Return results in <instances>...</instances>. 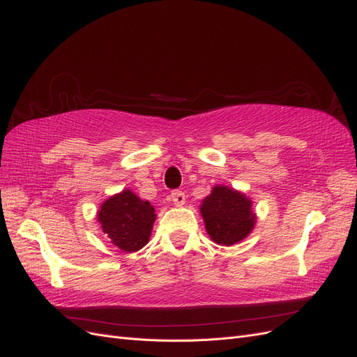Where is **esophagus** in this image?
I'll list each match as a JSON object with an SVG mask.
<instances>
[{
	"mask_svg": "<svg viewBox=\"0 0 357 357\" xmlns=\"http://www.w3.org/2000/svg\"><path fill=\"white\" fill-rule=\"evenodd\" d=\"M170 199H172L173 203H175L176 206H182V205H184V203H185V192L181 191V190L172 191Z\"/></svg>",
	"mask_w": 357,
	"mask_h": 357,
	"instance_id": "1",
	"label": "esophagus"
}]
</instances>
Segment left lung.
<instances>
[{
    "label": "left lung",
    "instance_id": "8db88e82",
    "mask_svg": "<svg viewBox=\"0 0 357 357\" xmlns=\"http://www.w3.org/2000/svg\"><path fill=\"white\" fill-rule=\"evenodd\" d=\"M202 217L208 235L220 245H233L248 236L256 215L251 211V200L229 187H213L202 202Z\"/></svg>",
    "mask_w": 357,
    "mask_h": 357
}]
</instances>
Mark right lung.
<instances>
[{"label":"right lung","mask_w":357,"mask_h":357,"mask_svg":"<svg viewBox=\"0 0 357 357\" xmlns=\"http://www.w3.org/2000/svg\"><path fill=\"white\" fill-rule=\"evenodd\" d=\"M155 209L135 192L124 190L107 199L98 211V222L112 243L122 251L135 252L144 248L151 236Z\"/></svg>","instance_id":"1"}]
</instances>
